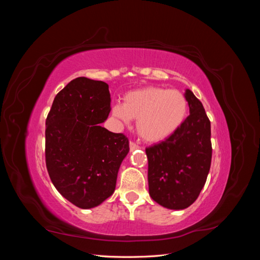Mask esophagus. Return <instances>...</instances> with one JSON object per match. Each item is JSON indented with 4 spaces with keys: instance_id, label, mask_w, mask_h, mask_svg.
<instances>
[{
    "instance_id": "esophagus-1",
    "label": "esophagus",
    "mask_w": 260,
    "mask_h": 260,
    "mask_svg": "<svg viewBox=\"0 0 260 260\" xmlns=\"http://www.w3.org/2000/svg\"><path fill=\"white\" fill-rule=\"evenodd\" d=\"M129 145H130V151H131V152H132V151H135V149H137V148H139V147H140L136 142H133V141H130Z\"/></svg>"
}]
</instances>
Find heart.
<instances>
[{"mask_svg": "<svg viewBox=\"0 0 260 260\" xmlns=\"http://www.w3.org/2000/svg\"><path fill=\"white\" fill-rule=\"evenodd\" d=\"M113 116L128 124L138 120L137 130L147 142H160L170 138L181 128L188 114V102L182 92L161 86L130 91L123 104L112 108Z\"/></svg>", "mask_w": 260, "mask_h": 260, "instance_id": "b5f03b06", "label": "heart"}]
</instances>
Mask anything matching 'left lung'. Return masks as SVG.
<instances>
[{
    "label": "left lung",
    "instance_id": "left-lung-1",
    "mask_svg": "<svg viewBox=\"0 0 260 260\" xmlns=\"http://www.w3.org/2000/svg\"><path fill=\"white\" fill-rule=\"evenodd\" d=\"M185 96L190 115L184 123L170 138L145 148L149 195L169 209L192 205L205 185L211 164L209 118L191 90Z\"/></svg>",
    "mask_w": 260,
    "mask_h": 260
}]
</instances>
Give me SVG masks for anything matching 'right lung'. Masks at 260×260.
<instances>
[{
  "instance_id": "add662e5",
  "label": "right lung",
  "mask_w": 260,
  "mask_h": 260,
  "mask_svg": "<svg viewBox=\"0 0 260 260\" xmlns=\"http://www.w3.org/2000/svg\"><path fill=\"white\" fill-rule=\"evenodd\" d=\"M103 81L79 77L55 96L45 120V164L56 190L75 206L95 207L116 187L129 152L123 133L101 127L111 112Z\"/></svg>"
}]
</instances>
